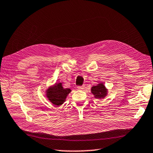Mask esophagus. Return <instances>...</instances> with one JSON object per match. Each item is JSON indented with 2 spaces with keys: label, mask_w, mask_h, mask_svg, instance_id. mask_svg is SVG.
I'll return each instance as SVG.
<instances>
[{
  "label": "esophagus",
  "mask_w": 153,
  "mask_h": 153,
  "mask_svg": "<svg viewBox=\"0 0 153 153\" xmlns=\"http://www.w3.org/2000/svg\"><path fill=\"white\" fill-rule=\"evenodd\" d=\"M85 88V86H84V85L83 86H79L77 87V88L79 89V90H83Z\"/></svg>",
  "instance_id": "esophagus-1"
}]
</instances>
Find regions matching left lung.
Returning <instances> with one entry per match:
<instances>
[{"label": "left lung", "mask_w": 153, "mask_h": 153, "mask_svg": "<svg viewBox=\"0 0 153 153\" xmlns=\"http://www.w3.org/2000/svg\"><path fill=\"white\" fill-rule=\"evenodd\" d=\"M91 91L96 98H104L107 94V89L103 84H98V85L92 86Z\"/></svg>", "instance_id": "8db88e82"}]
</instances>
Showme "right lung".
Returning a JSON list of instances; mask_svg holds the SVG:
<instances>
[{
    "label": "right lung",
    "instance_id": "add662e5",
    "mask_svg": "<svg viewBox=\"0 0 153 153\" xmlns=\"http://www.w3.org/2000/svg\"><path fill=\"white\" fill-rule=\"evenodd\" d=\"M71 89L64 88L62 83H58L47 90V97L49 101L56 105H60L65 101L67 95L71 92Z\"/></svg>",
    "mask_w": 153,
    "mask_h": 153
}]
</instances>
